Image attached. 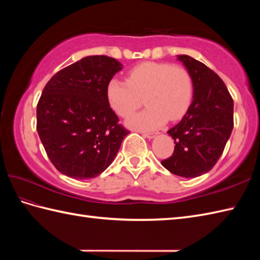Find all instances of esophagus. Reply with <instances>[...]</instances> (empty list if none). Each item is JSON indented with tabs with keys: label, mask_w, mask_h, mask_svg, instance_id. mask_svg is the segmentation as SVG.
I'll return each instance as SVG.
<instances>
[{
	"label": "esophagus",
	"mask_w": 260,
	"mask_h": 260,
	"mask_svg": "<svg viewBox=\"0 0 260 260\" xmlns=\"http://www.w3.org/2000/svg\"><path fill=\"white\" fill-rule=\"evenodd\" d=\"M156 134L157 133H143L142 135L144 136V137H146V139H153V137H155L156 136Z\"/></svg>",
	"instance_id": "obj_1"
}]
</instances>
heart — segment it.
Listing matches in <instances>:
<instances>
[{
	"label": "heart",
	"mask_w": 260,
	"mask_h": 260,
	"mask_svg": "<svg viewBox=\"0 0 260 260\" xmlns=\"http://www.w3.org/2000/svg\"><path fill=\"white\" fill-rule=\"evenodd\" d=\"M144 97L146 108L127 120L131 128L152 131L168 119H180L193 97V79L189 70L168 62L147 61L135 66L126 81L112 78L106 86L110 108L126 118L139 108Z\"/></svg>",
	"instance_id": "1"
}]
</instances>
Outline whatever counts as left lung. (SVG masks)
<instances>
[{
    "instance_id": "1",
    "label": "left lung",
    "mask_w": 260,
    "mask_h": 260,
    "mask_svg": "<svg viewBox=\"0 0 260 260\" xmlns=\"http://www.w3.org/2000/svg\"><path fill=\"white\" fill-rule=\"evenodd\" d=\"M179 60L192 76L194 95L184 117L168 131L174 152L161 163L175 175L196 178L209 172L222 155L234 128V101L213 70L186 54Z\"/></svg>"
}]
</instances>
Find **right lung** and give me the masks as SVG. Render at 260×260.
<instances>
[{"mask_svg": "<svg viewBox=\"0 0 260 260\" xmlns=\"http://www.w3.org/2000/svg\"><path fill=\"white\" fill-rule=\"evenodd\" d=\"M121 64L107 56L80 59L51 77L37 105V131L60 173L88 180L103 173L128 129L106 98L107 82Z\"/></svg>", "mask_w": 260, "mask_h": 260, "instance_id": "right-lung-1", "label": "right lung"}]
</instances>
